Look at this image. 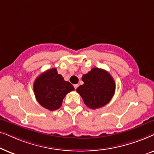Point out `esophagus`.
Listing matches in <instances>:
<instances>
[{"label":"esophagus","mask_w":154,"mask_h":154,"mask_svg":"<svg viewBox=\"0 0 154 154\" xmlns=\"http://www.w3.org/2000/svg\"><path fill=\"white\" fill-rule=\"evenodd\" d=\"M73 87H74L75 89H77L78 87H79V85L78 84H75V85H73Z\"/></svg>","instance_id":"1"}]
</instances>
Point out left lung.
<instances>
[{
    "instance_id": "1",
    "label": "left lung",
    "mask_w": 154,
    "mask_h": 154,
    "mask_svg": "<svg viewBox=\"0 0 154 154\" xmlns=\"http://www.w3.org/2000/svg\"><path fill=\"white\" fill-rule=\"evenodd\" d=\"M83 85L76 89L84 103L90 109H95L105 106L115 93L114 80L108 71L93 68L82 77Z\"/></svg>"
}]
</instances>
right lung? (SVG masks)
Here are the masks:
<instances>
[{"mask_svg": "<svg viewBox=\"0 0 154 154\" xmlns=\"http://www.w3.org/2000/svg\"><path fill=\"white\" fill-rule=\"evenodd\" d=\"M33 90L38 102L44 108L54 111L60 108L64 97L74 88L58 74L56 68L41 73L33 83Z\"/></svg>", "mask_w": 154, "mask_h": 154, "instance_id": "add662e5", "label": "right lung"}]
</instances>
